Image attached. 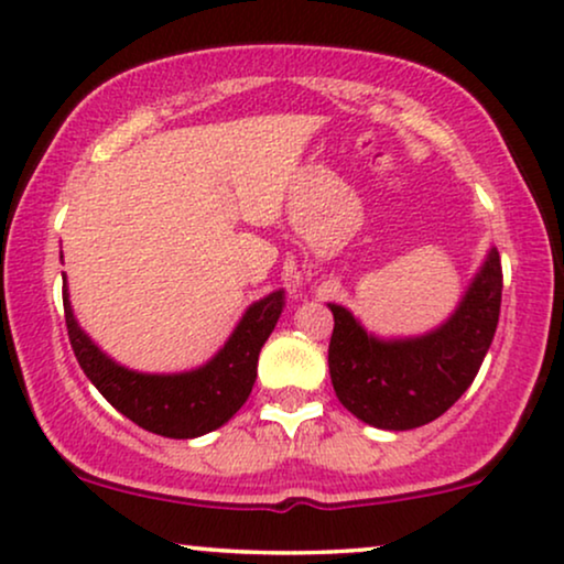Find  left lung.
<instances>
[{
	"label": "left lung",
	"instance_id": "left-lung-1",
	"mask_svg": "<svg viewBox=\"0 0 564 564\" xmlns=\"http://www.w3.org/2000/svg\"><path fill=\"white\" fill-rule=\"evenodd\" d=\"M502 302L500 252L487 260L458 310L419 338L382 340L340 304L333 312L327 365L338 401L377 430H416L442 416L479 372L495 338Z\"/></svg>",
	"mask_w": 564,
	"mask_h": 564
}]
</instances>
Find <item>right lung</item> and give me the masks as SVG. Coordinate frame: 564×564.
I'll list each match as a JSON object with an SVG mask.
<instances>
[{
    "mask_svg": "<svg viewBox=\"0 0 564 564\" xmlns=\"http://www.w3.org/2000/svg\"><path fill=\"white\" fill-rule=\"evenodd\" d=\"M62 299L69 344L85 377L130 422L174 440H192L218 430L245 405L258 377L260 348L283 312V291H273L249 306L237 330L208 365L180 375H142L117 365L80 330L69 306L67 283Z\"/></svg>",
    "mask_w": 564,
    "mask_h": 564,
    "instance_id": "1",
    "label": "right lung"
}]
</instances>
